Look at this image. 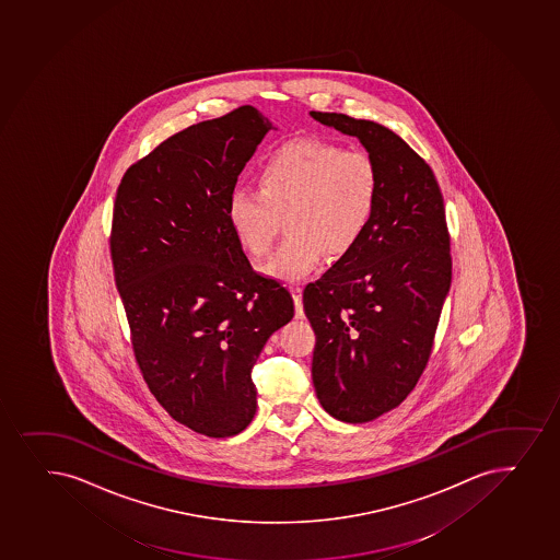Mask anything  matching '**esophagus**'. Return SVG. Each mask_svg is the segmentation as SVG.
Listing matches in <instances>:
<instances>
[{"label":"esophagus","mask_w":560,"mask_h":560,"mask_svg":"<svg viewBox=\"0 0 560 560\" xmlns=\"http://www.w3.org/2000/svg\"><path fill=\"white\" fill-rule=\"evenodd\" d=\"M292 298H294L295 318H303L302 284H292Z\"/></svg>","instance_id":"1"}]
</instances>
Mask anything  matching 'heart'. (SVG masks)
I'll use <instances>...</instances> for the list:
<instances>
[{"mask_svg":"<svg viewBox=\"0 0 560 560\" xmlns=\"http://www.w3.org/2000/svg\"><path fill=\"white\" fill-rule=\"evenodd\" d=\"M258 188H236L226 220L252 257H265L283 226L289 234L266 271L294 281L320 262L358 244L376 212L382 173L365 149H342L326 139L279 147L258 171Z\"/></svg>","mask_w":560,"mask_h":560,"instance_id":"b5f03b06","label":"heart"}]
</instances>
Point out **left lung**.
Here are the masks:
<instances>
[{
    "instance_id": "left-lung-1",
    "label": "left lung",
    "mask_w": 560,
    "mask_h": 560,
    "mask_svg": "<svg viewBox=\"0 0 560 560\" xmlns=\"http://www.w3.org/2000/svg\"><path fill=\"white\" fill-rule=\"evenodd\" d=\"M376 158L382 191L366 233L303 290L315 329L313 384L327 413L374 421L406 400L427 369L453 258L434 171L389 128L311 112Z\"/></svg>"
}]
</instances>
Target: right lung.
Segmentation results:
<instances>
[{"label":"right lung","mask_w":560,"mask_h":560,"mask_svg":"<svg viewBox=\"0 0 560 560\" xmlns=\"http://www.w3.org/2000/svg\"><path fill=\"white\" fill-rule=\"evenodd\" d=\"M270 128L253 106L188 126L130 165L115 195L109 252L133 358L162 408L208 438L253 421V366L294 316L289 289L253 270L226 220Z\"/></svg>","instance_id":"right-lung-1"}]
</instances>
